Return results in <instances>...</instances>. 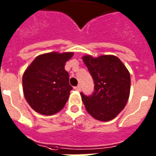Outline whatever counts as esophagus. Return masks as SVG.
<instances>
[{"instance_id":"34e87169","label":"esophagus","mask_w":156,"mask_h":156,"mask_svg":"<svg viewBox=\"0 0 156 156\" xmlns=\"http://www.w3.org/2000/svg\"><path fill=\"white\" fill-rule=\"evenodd\" d=\"M74 89L75 90H76V91H80L81 88H80V85H77V86L74 87Z\"/></svg>"}]
</instances>
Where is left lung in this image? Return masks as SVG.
I'll return each instance as SVG.
<instances>
[{"instance_id":"8db88e82","label":"left lung","mask_w":156,"mask_h":156,"mask_svg":"<svg viewBox=\"0 0 156 156\" xmlns=\"http://www.w3.org/2000/svg\"><path fill=\"white\" fill-rule=\"evenodd\" d=\"M82 58L94 82L92 95L80 93L84 107L94 119L112 120L124 109L129 97V72L114 55H85Z\"/></svg>"}]
</instances>
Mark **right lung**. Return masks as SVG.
<instances>
[{
  "label": "right lung",
  "mask_w": 156,
  "mask_h": 156,
  "mask_svg": "<svg viewBox=\"0 0 156 156\" xmlns=\"http://www.w3.org/2000/svg\"><path fill=\"white\" fill-rule=\"evenodd\" d=\"M73 54L72 52L41 54L24 72V97L34 111L51 115L63 108L72 89L64 67Z\"/></svg>",
  "instance_id": "add662e5"
}]
</instances>
